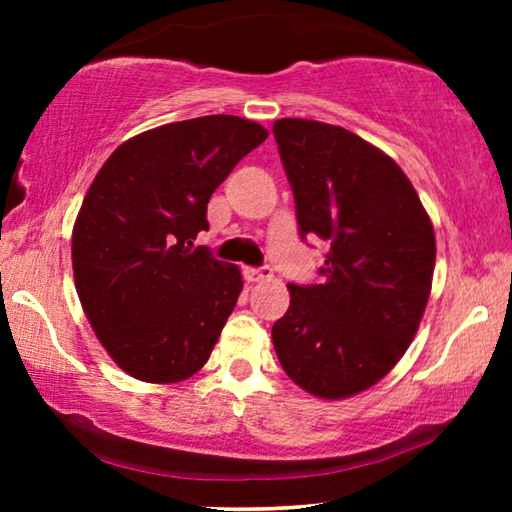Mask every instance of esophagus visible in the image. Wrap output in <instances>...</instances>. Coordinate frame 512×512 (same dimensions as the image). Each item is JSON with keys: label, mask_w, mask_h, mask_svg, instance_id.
Masks as SVG:
<instances>
[{"label": "esophagus", "mask_w": 512, "mask_h": 512, "mask_svg": "<svg viewBox=\"0 0 512 512\" xmlns=\"http://www.w3.org/2000/svg\"><path fill=\"white\" fill-rule=\"evenodd\" d=\"M272 277V270L268 265H263V268H244V279H247L249 284H256V282H265V279Z\"/></svg>", "instance_id": "34e87169"}]
</instances>
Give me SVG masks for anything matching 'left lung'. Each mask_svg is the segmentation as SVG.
Wrapping results in <instances>:
<instances>
[{
    "label": "left lung",
    "instance_id": "1",
    "mask_svg": "<svg viewBox=\"0 0 512 512\" xmlns=\"http://www.w3.org/2000/svg\"><path fill=\"white\" fill-rule=\"evenodd\" d=\"M300 237L328 244L321 284H289L272 326L298 387L347 398L380 382L415 338L429 303L436 237L410 179L387 153L338 125H272Z\"/></svg>",
    "mask_w": 512,
    "mask_h": 512
}]
</instances>
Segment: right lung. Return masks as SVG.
I'll return each instance as SVG.
<instances>
[{
	"mask_svg": "<svg viewBox=\"0 0 512 512\" xmlns=\"http://www.w3.org/2000/svg\"><path fill=\"white\" fill-rule=\"evenodd\" d=\"M268 130L240 116L167 123L111 153L72 235L83 312L125 373L181 382L205 366L242 291L237 265L195 247L207 202Z\"/></svg>",
	"mask_w": 512,
	"mask_h": 512,
	"instance_id": "obj_1",
	"label": "right lung"
}]
</instances>
